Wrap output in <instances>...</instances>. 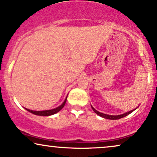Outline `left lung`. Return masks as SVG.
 Instances as JSON below:
<instances>
[{
  "label": "left lung",
  "instance_id": "8db88e82",
  "mask_svg": "<svg viewBox=\"0 0 157 157\" xmlns=\"http://www.w3.org/2000/svg\"><path fill=\"white\" fill-rule=\"evenodd\" d=\"M91 107H92V109H93V112H94L95 113H96L97 114L99 115V116L102 117L106 118V119H109V120H119V119H121V118L127 116V115L130 114V113H132V112H133V111L135 110V109H134V110L130 111V112H126V113H124V114H121V115H117V116H114V115H109V114H103V113H101V112H98V111H96V109H95L94 108H93V107L92 106H91Z\"/></svg>",
  "mask_w": 157,
  "mask_h": 157
}]
</instances>
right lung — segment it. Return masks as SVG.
Segmentation results:
<instances>
[{
	"mask_svg": "<svg viewBox=\"0 0 157 157\" xmlns=\"http://www.w3.org/2000/svg\"><path fill=\"white\" fill-rule=\"evenodd\" d=\"M66 101H67V98L65 99V101L60 106L57 107V108L56 109H51V110H45V111H33V110H29V109H26L28 112L33 113V114H34L35 115H39V116H50V115H52V114H54L56 113L59 112V111H60L61 109L63 108V107L64 106L65 104H66Z\"/></svg>",
	"mask_w": 157,
	"mask_h": 157,
	"instance_id": "right-lung-1",
	"label": "right lung"
}]
</instances>
